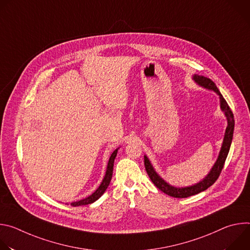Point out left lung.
<instances>
[{"label":"left lung","mask_w":250,"mask_h":250,"mask_svg":"<svg viewBox=\"0 0 250 250\" xmlns=\"http://www.w3.org/2000/svg\"><path fill=\"white\" fill-rule=\"evenodd\" d=\"M194 80L201 86L209 89V90H213L219 96H220V102H221V108L222 110L225 112V115L228 119V126L226 129V133H225V138H224V142L222 146V149L219 155V158L217 160V162L213 165V167L211 168L210 172L208 173V175L205 178L203 181H201L200 183L191 186V187H186V188H175L173 186H170L169 184H167L163 179L157 175V173L154 171L152 165L150 164L148 158L146 156H145V166H146V170L150 178V180L152 181V183L163 193L174 197V198H187L193 195H196L198 193H201L205 190H207L208 187H210L213 183H215L218 178L220 177L222 170L224 168L226 159L228 157L229 148H230V145H231V140H232V135H233V128H234V119H233V114L229 108V104L227 103V101L225 100V98L223 97V95L221 94V92L219 91L218 87L216 86V84L213 83L210 79L206 78L204 76H199V75H194Z\"/></svg>","instance_id":"8db88e82"}]
</instances>
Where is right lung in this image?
I'll list each match as a JSON object with an SVG mask.
<instances>
[{
	"mask_svg": "<svg viewBox=\"0 0 250 250\" xmlns=\"http://www.w3.org/2000/svg\"><path fill=\"white\" fill-rule=\"evenodd\" d=\"M117 153H118V149H116L111 157H110V160H109V163H108V168H106V172H105V175H104V180L102 182V184L100 185V187L91 195L89 196L88 198L86 199H83L81 201H78V202H74V203H71L70 205L72 207H77V206H84V205H89V204H92L94 203L95 201H97L104 193V191L106 190V188H108L110 182H111V179H112V176H113V169H114V162H115V158L117 156Z\"/></svg>",
	"mask_w": 250,
	"mask_h": 250,
	"instance_id": "obj_1",
	"label": "right lung"
}]
</instances>
